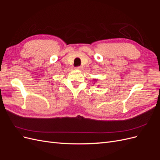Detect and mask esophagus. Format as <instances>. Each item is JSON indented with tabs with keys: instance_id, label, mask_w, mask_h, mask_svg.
I'll return each instance as SVG.
<instances>
[{
	"instance_id": "obj_1",
	"label": "esophagus",
	"mask_w": 160,
	"mask_h": 160,
	"mask_svg": "<svg viewBox=\"0 0 160 160\" xmlns=\"http://www.w3.org/2000/svg\"><path fill=\"white\" fill-rule=\"evenodd\" d=\"M77 70H82V67H81V66L77 67Z\"/></svg>"
}]
</instances>
